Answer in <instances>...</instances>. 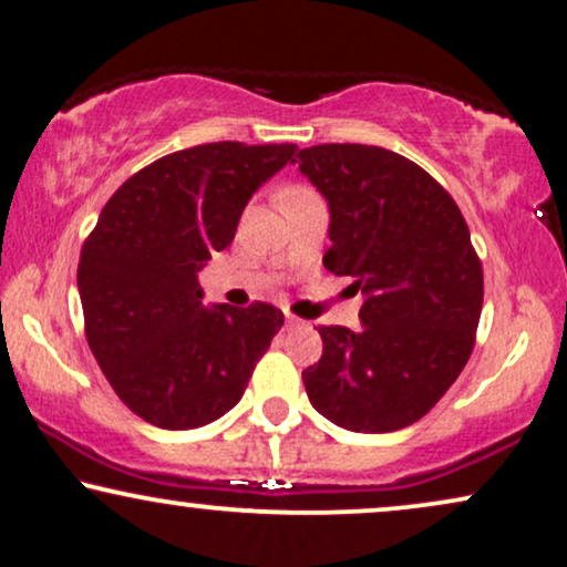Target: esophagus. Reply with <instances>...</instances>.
<instances>
[{"label": "esophagus", "instance_id": "esophagus-1", "mask_svg": "<svg viewBox=\"0 0 567 567\" xmlns=\"http://www.w3.org/2000/svg\"><path fill=\"white\" fill-rule=\"evenodd\" d=\"M299 326H305L302 320L295 318V316H286V328H299Z\"/></svg>", "mask_w": 567, "mask_h": 567}]
</instances>
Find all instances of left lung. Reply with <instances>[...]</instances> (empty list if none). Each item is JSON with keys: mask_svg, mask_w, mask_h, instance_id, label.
I'll use <instances>...</instances> for the list:
<instances>
[{"mask_svg": "<svg viewBox=\"0 0 567 567\" xmlns=\"http://www.w3.org/2000/svg\"><path fill=\"white\" fill-rule=\"evenodd\" d=\"M297 157L331 209L323 265L365 295L362 328H318L307 396L347 431H400L442 400L476 344L484 270L471 230L444 186L396 152L318 144Z\"/></svg>", "mask_w": 567, "mask_h": 567, "instance_id": "obj_1", "label": "left lung"}]
</instances>
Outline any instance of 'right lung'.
<instances>
[{
    "label": "right lung",
    "instance_id": "1",
    "mask_svg": "<svg viewBox=\"0 0 567 567\" xmlns=\"http://www.w3.org/2000/svg\"><path fill=\"white\" fill-rule=\"evenodd\" d=\"M297 144L215 142L173 152L110 197L81 249L86 339L125 408L167 431L218 421L241 400L284 326L278 307L202 305L199 270L226 249Z\"/></svg>",
    "mask_w": 567,
    "mask_h": 567
}]
</instances>
